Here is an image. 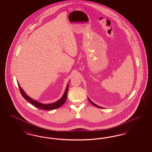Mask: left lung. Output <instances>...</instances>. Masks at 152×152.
<instances>
[{
	"instance_id": "1",
	"label": "left lung",
	"mask_w": 152,
	"mask_h": 152,
	"mask_svg": "<svg viewBox=\"0 0 152 152\" xmlns=\"http://www.w3.org/2000/svg\"><path fill=\"white\" fill-rule=\"evenodd\" d=\"M88 100H89V101L92 104H93L94 106H95V107H97V108H104L103 107H100V106H99V105H96V104H94V102H93L92 101H91L89 99V97H88Z\"/></svg>"
}]
</instances>
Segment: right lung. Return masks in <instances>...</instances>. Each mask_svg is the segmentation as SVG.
Segmentation results:
<instances>
[{
    "instance_id": "obj_1",
    "label": "right lung",
    "mask_w": 152,
    "mask_h": 152,
    "mask_svg": "<svg viewBox=\"0 0 152 152\" xmlns=\"http://www.w3.org/2000/svg\"><path fill=\"white\" fill-rule=\"evenodd\" d=\"M17 82H18V86H19V90H20V93L22 94V96L26 100H27L30 103H31L32 105H34V106H35V107L39 108L44 109V110L55 109L58 108L60 107L61 106H62L65 103V101L66 100L67 94H68V86H69V82H68V83L66 85V88H65L64 93L63 95L62 96V97L58 101L54 102L53 103H51V104H43L42 102H40L39 101L35 100L32 99V98H31L23 91V89H22V87L20 86V84L18 83V81H17Z\"/></svg>"
}]
</instances>
